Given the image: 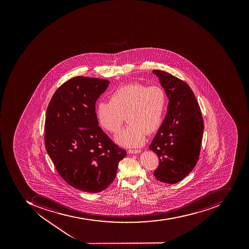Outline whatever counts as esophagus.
Segmentation results:
<instances>
[{
  "mask_svg": "<svg viewBox=\"0 0 249 249\" xmlns=\"http://www.w3.org/2000/svg\"><path fill=\"white\" fill-rule=\"evenodd\" d=\"M141 152V151L138 150V149H129V150H128V153L129 154H139Z\"/></svg>",
  "mask_w": 249,
  "mask_h": 249,
  "instance_id": "1",
  "label": "esophagus"
}]
</instances>
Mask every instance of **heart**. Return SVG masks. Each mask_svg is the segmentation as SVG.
<instances>
[{
    "label": "heart",
    "instance_id": "obj_1",
    "mask_svg": "<svg viewBox=\"0 0 249 249\" xmlns=\"http://www.w3.org/2000/svg\"><path fill=\"white\" fill-rule=\"evenodd\" d=\"M166 107L167 96L162 88L132 82L113 90L109 102H99L96 117L101 129L113 135L120 132L125 117L129 125L116 138V142L138 147L145 142V132L152 134L160 128Z\"/></svg>",
    "mask_w": 249,
    "mask_h": 249
}]
</instances>
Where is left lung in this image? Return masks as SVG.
<instances>
[{
  "mask_svg": "<svg viewBox=\"0 0 249 249\" xmlns=\"http://www.w3.org/2000/svg\"><path fill=\"white\" fill-rule=\"evenodd\" d=\"M169 100L165 118L149 145L159 164L154 176L163 183H178L194 169L199 159L203 120L188 85L169 73L152 71Z\"/></svg>",
  "mask_w": 249,
  "mask_h": 249,
  "instance_id": "1",
  "label": "left lung"
}]
</instances>
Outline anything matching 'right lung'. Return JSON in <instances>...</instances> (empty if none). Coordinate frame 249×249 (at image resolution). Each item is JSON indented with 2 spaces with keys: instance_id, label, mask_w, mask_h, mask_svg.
I'll list each match as a JSON object with an SVG mask.
<instances>
[{
  "instance_id": "right-lung-1",
  "label": "right lung",
  "mask_w": 249,
  "mask_h": 249,
  "mask_svg": "<svg viewBox=\"0 0 249 249\" xmlns=\"http://www.w3.org/2000/svg\"><path fill=\"white\" fill-rule=\"evenodd\" d=\"M109 85L100 78H71L55 91L46 110L48 155L62 178L84 192L106 189L126 155L104 133L96 117V101Z\"/></svg>"
}]
</instances>
